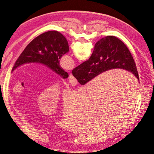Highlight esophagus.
I'll return each instance as SVG.
<instances>
[{"instance_id":"obj_1","label":"esophagus","mask_w":154,"mask_h":154,"mask_svg":"<svg viewBox=\"0 0 154 154\" xmlns=\"http://www.w3.org/2000/svg\"><path fill=\"white\" fill-rule=\"evenodd\" d=\"M69 82L70 85H71L72 86V87L76 86V85H77V83H78V82H77V80H76V79L75 78H74V77L71 74H70V76H69Z\"/></svg>"}]
</instances>
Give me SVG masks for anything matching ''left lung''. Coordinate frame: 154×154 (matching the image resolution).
I'll use <instances>...</instances> for the list:
<instances>
[{"instance_id": "8db88e82", "label": "left lung", "mask_w": 154, "mask_h": 154, "mask_svg": "<svg viewBox=\"0 0 154 154\" xmlns=\"http://www.w3.org/2000/svg\"><path fill=\"white\" fill-rule=\"evenodd\" d=\"M69 45L65 36L57 31H49L40 35L26 46L12 68L27 63L44 64L66 79L69 74L60 66V59L69 52Z\"/></svg>"}]
</instances>
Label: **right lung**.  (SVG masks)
I'll use <instances>...</instances> for the list:
<instances>
[{
	"mask_svg": "<svg viewBox=\"0 0 154 154\" xmlns=\"http://www.w3.org/2000/svg\"><path fill=\"white\" fill-rule=\"evenodd\" d=\"M123 69L132 72L139 80L132 56L123 42L108 36L97 42L90 58L74 68L72 73L81 85L112 69Z\"/></svg>",
	"mask_w": 154,
	"mask_h": 154,
	"instance_id": "1",
	"label": "right lung"
}]
</instances>
